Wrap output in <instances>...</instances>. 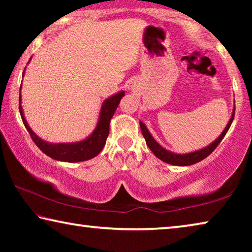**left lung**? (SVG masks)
<instances>
[{
	"label": "left lung",
	"instance_id": "1",
	"mask_svg": "<svg viewBox=\"0 0 252 252\" xmlns=\"http://www.w3.org/2000/svg\"><path fill=\"white\" fill-rule=\"evenodd\" d=\"M233 118H234V112L232 113V117L230 119L227 126H225V129L215 142H212L210 146H208L207 148L201 149V150L187 153V155H176V153H172L168 150H165V149L162 148L159 143L156 142V140L152 138V135L150 133H149L148 129L142 122H140V127H141V132L144 136V139H146L147 146L150 148V150L155 153V156L157 158H159L160 160L173 165H191V164L197 163V162H200L203 159H206V158L210 155V153H212V151L219 146L221 140L223 139V136L228 132L230 126H231Z\"/></svg>",
	"mask_w": 252,
	"mask_h": 252
}]
</instances>
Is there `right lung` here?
<instances>
[{
	"label": "right lung",
	"instance_id": "right-lung-1",
	"mask_svg": "<svg viewBox=\"0 0 252 252\" xmlns=\"http://www.w3.org/2000/svg\"><path fill=\"white\" fill-rule=\"evenodd\" d=\"M125 96V92H119L118 94L111 96L110 99L105 100L103 105L101 108L100 120L95 130L93 133L89 136L88 139L83 140L81 142L76 143H60V144H51L43 141L40 139L34 132L30 129L25 118L23 116V111L21 104L19 105L21 118L24 123L25 127L29 131L30 135L33 140V142L39 147L40 150L45 153L46 156L52 158L54 160L65 161V162H80L87 161L92 159L95 156L99 155L104 144L106 142V138L109 135V126L110 120L113 117L114 111L117 110L120 100ZM20 103H21V95H20Z\"/></svg>",
	"mask_w": 252,
	"mask_h": 252
}]
</instances>
